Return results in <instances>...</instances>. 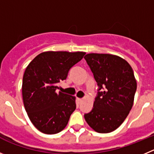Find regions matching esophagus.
<instances>
[{"label":"esophagus","instance_id":"34e87169","mask_svg":"<svg viewBox=\"0 0 154 154\" xmlns=\"http://www.w3.org/2000/svg\"><path fill=\"white\" fill-rule=\"evenodd\" d=\"M82 100H83L82 98H78V101L79 102V103H82Z\"/></svg>","mask_w":154,"mask_h":154}]
</instances>
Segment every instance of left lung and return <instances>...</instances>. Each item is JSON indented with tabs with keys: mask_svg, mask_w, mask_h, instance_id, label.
Segmentation results:
<instances>
[{
	"mask_svg": "<svg viewBox=\"0 0 154 154\" xmlns=\"http://www.w3.org/2000/svg\"><path fill=\"white\" fill-rule=\"evenodd\" d=\"M99 90L85 119L98 133H109L122 125L134 103L137 82L130 64L123 58L109 54L91 53L85 56Z\"/></svg>",
	"mask_w": 154,
	"mask_h": 154,
	"instance_id": "8db88e82",
	"label": "left lung"
}]
</instances>
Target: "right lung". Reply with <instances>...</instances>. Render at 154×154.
Wrapping results in <instances>:
<instances>
[{
	"mask_svg": "<svg viewBox=\"0 0 154 154\" xmlns=\"http://www.w3.org/2000/svg\"><path fill=\"white\" fill-rule=\"evenodd\" d=\"M85 52L45 51L32 60L25 70L22 93L32 123L44 134L59 133L76 108L75 97L57 92L60 82L79 62Z\"/></svg>",
	"mask_w": 154,
	"mask_h": 154,
	"instance_id": "1",
	"label": "right lung"
}]
</instances>
